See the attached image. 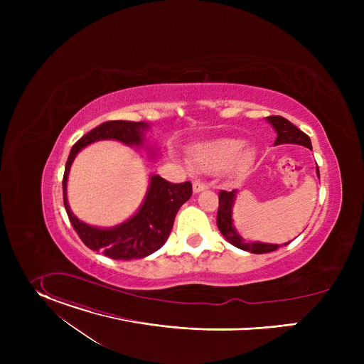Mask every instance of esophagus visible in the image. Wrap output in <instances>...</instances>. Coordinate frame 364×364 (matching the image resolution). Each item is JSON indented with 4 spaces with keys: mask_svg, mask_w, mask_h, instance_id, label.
<instances>
[{
    "mask_svg": "<svg viewBox=\"0 0 364 364\" xmlns=\"http://www.w3.org/2000/svg\"><path fill=\"white\" fill-rule=\"evenodd\" d=\"M207 188H209V184H207V183H203V181H194L193 183V191L194 193H200V191L207 190Z\"/></svg>",
    "mask_w": 364,
    "mask_h": 364,
    "instance_id": "34e87169",
    "label": "esophagus"
}]
</instances>
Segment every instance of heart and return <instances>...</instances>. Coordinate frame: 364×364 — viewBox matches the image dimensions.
<instances>
[{"mask_svg": "<svg viewBox=\"0 0 364 364\" xmlns=\"http://www.w3.org/2000/svg\"><path fill=\"white\" fill-rule=\"evenodd\" d=\"M240 138H216L197 144L193 149L194 166L205 173H215L230 167L235 174L246 173L256 160V151L245 148Z\"/></svg>", "mask_w": 364, "mask_h": 364, "instance_id": "b5f03b06", "label": "heart"}]
</instances>
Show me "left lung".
<instances>
[{
    "label": "left lung",
    "mask_w": 364,
    "mask_h": 364,
    "mask_svg": "<svg viewBox=\"0 0 364 364\" xmlns=\"http://www.w3.org/2000/svg\"><path fill=\"white\" fill-rule=\"evenodd\" d=\"M267 121L275 128L277 131V139H275V145L279 144H298V145H304L309 149H313V145H311V139L306 134H304L301 129H298L294 124H291L288 119H285L284 117L279 115H274V117H268ZM317 176L320 178V170L317 166ZM235 197H236V190L232 191H225L222 190L219 193V210H218V228L220 230V233L226 237V240L229 243H232L233 246L250 252V253H268V252H274L279 247V245H269V243H261V242H246L235 229L233 226V219H232V209H233V203H235ZM284 243L285 246L289 245ZM281 245V246H284Z\"/></svg>",
    "instance_id": "8db88e82"
}]
</instances>
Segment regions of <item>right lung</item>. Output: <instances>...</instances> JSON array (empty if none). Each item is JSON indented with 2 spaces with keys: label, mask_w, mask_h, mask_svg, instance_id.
Instances as JSON below:
<instances>
[{
  "label": "right lung",
  "mask_w": 364,
  "mask_h": 364,
  "mask_svg": "<svg viewBox=\"0 0 364 364\" xmlns=\"http://www.w3.org/2000/svg\"><path fill=\"white\" fill-rule=\"evenodd\" d=\"M145 122L108 121L83 135L70 149L63 176V201L69 220L82 239L92 250H102L111 259H141L159 250L170 236L176 215L180 207L191 197L193 187L190 181L174 184L160 176H151L149 187L138 212L127 222L111 228L100 229L89 226L79 220L70 210L66 186L70 166L76 154L86 145L100 139H117L127 145H142Z\"/></svg>",
  "instance_id": "obj_1"
}]
</instances>
